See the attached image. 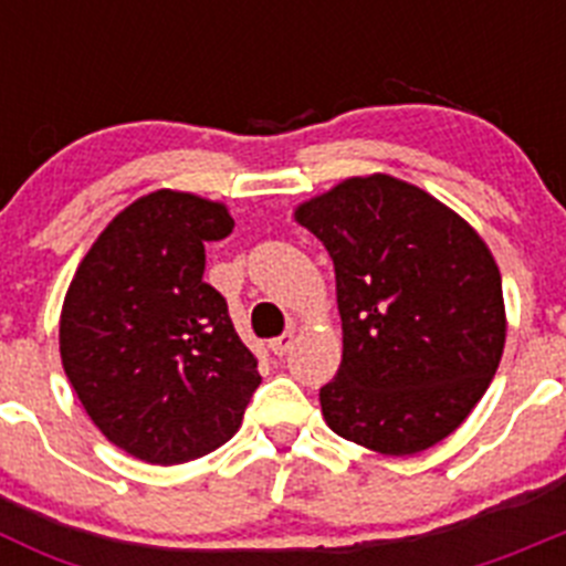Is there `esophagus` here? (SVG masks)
Segmentation results:
<instances>
[{
  "instance_id": "esophagus-1",
  "label": "esophagus",
  "mask_w": 566,
  "mask_h": 566,
  "mask_svg": "<svg viewBox=\"0 0 566 566\" xmlns=\"http://www.w3.org/2000/svg\"><path fill=\"white\" fill-rule=\"evenodd\" d=\"M292 345H294V332H286V334H280V337H274L272 343H269V348L274 352V357H283L286 352H292Z\"/></svg>"
}]
</instances>
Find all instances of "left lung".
I'll return each mask as SVG.
<instances>
[{
	"instance_id": "obj_1",
	"label": "left lung",
	"mask_w": 566,
	"mask_h": 566,
	"mask_svg": "<svg viewBox=\"0 0 566 566\" xmlns=\"http://www.w3.org/2000/svg\"><path fill=\"white\" fill-rule=\"evenodd\" d=\"M328 249L343 363L319 388L337 437L411 457L451 437L496 374L502 274L482 234L394 175H354L294 209Z\"/></svg>"
}]
</instances>
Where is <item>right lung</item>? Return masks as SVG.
Wrapping results in <instances>:
<instances>
[{
  "label": "right lung",
  "mask_w": 566,
  "mask_h": 566,
  "mask_svg": "<svg viewBox=\"0 0 566 566\" xmlns=\"http://www.w3.org/2000/svg\"><path fill=\"white\" fill-rule=\"evenodd\" d=\"M232 227L227 203L155 189L115 214L70 280L64 374L98 431L142 462L221 448L260 385L227 300L203 283V243Z\"/></svg>",
  "instance_id": "obj_1"
}]
</instances>
